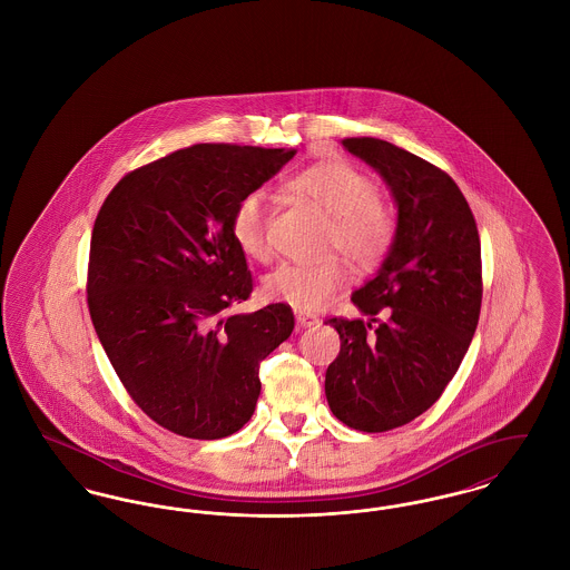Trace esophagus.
Instances as JSON below:
<instances>
[{"instance_id": "34e87169", "label": "esophagus", "mask_w": 570, "mask_h": 570, "mask_svg": "<svg viewBox=\"0 0 570 570\" xmlns=\"http://www.w3.org/2000/svg\"><path fill=\"white\" fill-rule=\"evenodd\" d=\"M296 324L299 328H313L320 324V317L313 313H306V311H296Z\"/></svg>"}]
</instances>
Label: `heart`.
Listing matches in <instances>:
<instances>
[{
	"label": "heart",
	"instance_id": "heart-1",
	"mask_svg": "<svg viewBox=\"0 0 570 570\" xmlns=\"http://www.w3.org/2000/svg\"><path fill=\"white\" fill-rule=\"evenodd\" d=\"M287 188L328 218L326 250H338L354 268L380 266L396 238V216L377 195V184L358 167L328 160L317 163L287 180ZM271 214L266 195L250 190L232 212V234L250 259H271ZM347 283V271L336 257L313 264L283 262L266 278V296L294 308H320Z\"/></svg>",
	"mask_w": 570,
	"mask_h": 570
}]
</instances>
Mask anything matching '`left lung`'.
Instances as JSON below:
<instances>
[{
    "label": "left lung",
    "instance_id": "1",
    "mask_svg": "<svg viewBox=\"0 0 570 570\" xmlns=\"http://www.w3.org/2000/svg\"><path fill=\"white\" fill-rule=\"evenodd\" d=\"M343 146L382 174L399 225L377 276L352 296L368 322L326 320L341 336L326 399L347 426L382 433L426 412L472 343L482 302L479 227L440 167L375 137Z\"/></svg>",
    "mask_w": 570,
    "mask_h": 570
}]
</instances>
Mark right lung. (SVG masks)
Wrapping results in <instances>:
<instances>
[{"label": "right lung", "instance_id": "obj_1", "mask_svg": "<svg viewBox=\"0 0 570 570\" xmlns=\"http://www.w3.org/2000/svg\"><path fill=\"white\" fill-rule=\"evenodd\" d=\"M296 150L197 144L128 171L91 229V324L130 399L163 429L227 438L250 420L259 364L294 330L289 304L227 315L253 292L232 212Z\"/></svg>", "mask_w": 570, "mask_h": 570}]
</instances>
